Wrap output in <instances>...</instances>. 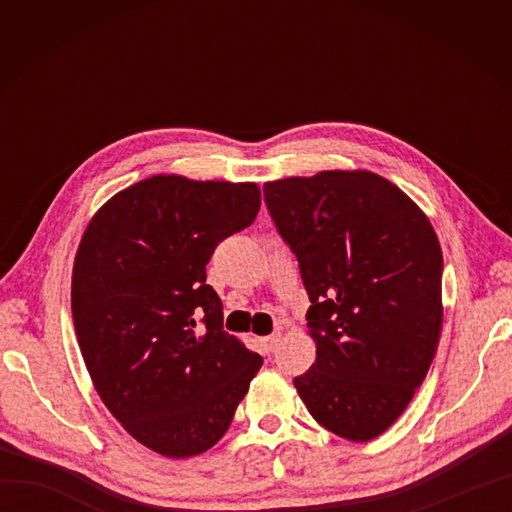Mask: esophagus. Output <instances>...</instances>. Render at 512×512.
<instances>
[{"label":"esophagus","instance_id":"1","mask_svg":"<svg viewBox=\"0 0 512 512\" xmlns=\"http://www.w3.org/2000/svg\"><path fill=\"white\" fill-rule=\"evenodd\" d=\"M279 341H281V334L279 332H275V334H270V336H264V339H259V343H262V347H264V352H275V347L279 345Z\"/></svg>","mask_w":512,"mask_h":512}]
</instances>
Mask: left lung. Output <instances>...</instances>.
<instances>
[{"mask_svg":"<svg viewBox=\"0 0 512 512\" xmlns=\"http://www.w3.org/2000/svg\"><path fill=\"white\" fill-rule=\"evenodd\" d=\"M299 262L317 361L295 378L312 418L367 442L407 409L442 332V250L431 222L372 171L264 184Z\"/></svg>","mask_w":512,"mask_h":512,"instance_id":"obj_1","label":"left lung"}]
</instances>
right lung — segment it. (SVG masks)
Listing matches in <instances>:
<instances>
[{
    "label": "right lung",
    "mask_w": 512,
    "mask_h": 512,
    "mask_svg": "<svg viewBox=\"0 0 512 512\" xmlns=\"http://www.w3.org/2000/svg\"><path fill=\"white\" fill-rule=\"evenodd\" d=\"M253 182L154 176L92 217L72 270V319L105 407L167 458L204 453L264 358L224 332L206 264L255 220Z\"/></svg>",
    "instance_id": "obj_1"
}]
</instances>
